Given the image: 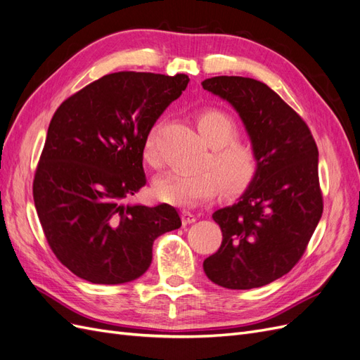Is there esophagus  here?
Segmentation results:
<instances>
[{
  "instance_id": "obj_1",
  "label": "esophagus",
  "mask_w": 360,
  "mask_h": 360,
  "mask_svg": "<svg viewBox=\"0 0 360 360\" xmlns=\"http://www.w3.org/2000/svg\"><path fill=\"white\" fill-rule=\"evenodd\" d=\"M181 221H183V224L188 225V224H192V222L197 221V216H195L189 210H181Z\"/></svg>"
}]
</instances>
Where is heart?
<instances>
[{
    "mask_svg": "<svg viewBox=\"0 0 360 360\" xmlns=\"http://www.w3.org/2000/svg\"><path fill=\"white\" fill-rule=\"evenodd\" d=\"M201 136L210 147L200 172L172 171L155 181V195L162 202L191 205L217 193L219 188L228 197L245 192L254 183L259 169L257 148L238 136V126L228 114L207 108L197 114ZM143 158L151 167L160 165L156 134L150 132L143 146Z\"/></svg>",
    "mask_w": 360,
    "mask_h": 360,
    "instance_id": "1",
    "label": "heart"
}]
</instances>
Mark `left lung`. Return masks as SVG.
Listing matches in <instances>:
<instances>
[{"label":"left lung","instance_id":"1","mask_svg":"<svg viewBox=\"0 0 360 360\" xmlns=\"http://www.w3.org/2000/svg\"><path fill=\"white\" fill-rule=\"evenodd\" d=\"M201 85L234 106L259 155L257 177L242 198L213 213L222 243L202 267L225 288L263 287L299 263L319 225V148L303 118L264 82L214 76Z\"/></svg>","mask_w":360,"mask_h":360}]
</instances>
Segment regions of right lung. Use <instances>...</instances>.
Returning a JSON list of instances; mask_svg holds the SVG:
<instances>
[{
  "instance_id": "1",
  "label": "right lung",
  "mask_w": 360,
  "mask_h": 360,
  "mask_svg": "<svg viewBox=\"0 0 360 360\" xmlns=\"http://www.w3.org/2000/svg\"><path fill=\"white\" fill-rule=\"evenodd\" d=\"M188 75L118 72L53 114L32 181L43 233L60 263L93 284H124L151 264L153 242L181 225L169 204L124 205L147 183L143 146Z\"/></svg>"
}]
</instances>
